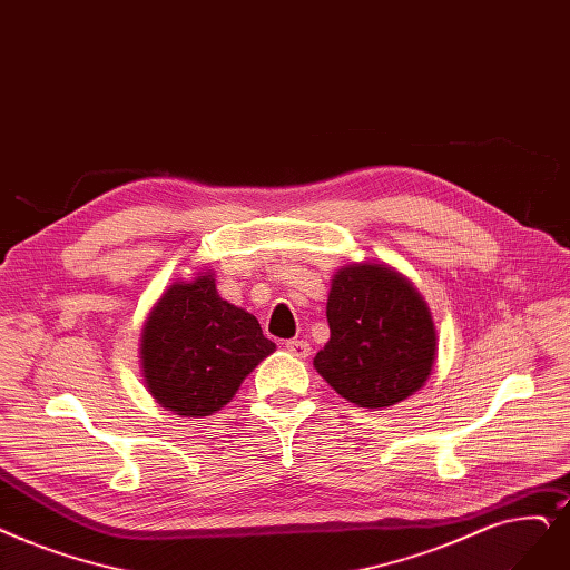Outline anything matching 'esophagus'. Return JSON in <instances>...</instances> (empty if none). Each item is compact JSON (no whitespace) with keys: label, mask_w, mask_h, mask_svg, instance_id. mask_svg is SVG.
Returning a JSON list of instances; mask_svg holds the SVG:
<instances>
[{"label":"esophagus","mask_w":570,"mask_h":570,"mask_svg":"<svg viewBox=\"0 0 570 570\" xmlns=\"http://www.w3.org/2000/svg\"><path fill=\"white\" fill-rule=\"evenodd\" d=\"M286 352L295 358H307L312 354V346L307 340H288L286 342Z\"/></svg>","instance_id":"obj_1"}]
</instances>
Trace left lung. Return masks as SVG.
<instances>
[{"label": "left lung", "instance_id": "obj_1", "mask_svg": "<svg viewBox=\"0 0 570 570\" xmlns=\"http://www.w3.org/2000/svg\"><path fill=\"white\" fill-rule=\"evenodd\" d=\"M331 340L314 356L316 373L342 399L389 410L426 384L438 331L424 295L380 261L342 265L326 303Z\"/></svg>", "mask_w": 570, "mask_h": 570}]
</instances>
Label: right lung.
Masks as SVG:
<instances>
[{"label": "right lung", "instance_id": "right-lung-1", "mask_svg": "<svg viewBox=\"0 0 570 570\" xmlns=\"http://www.w3.org/2000/svg\"><path fill=\"white\" fill-rule=\"evenodd\" d=\"M277 346L258 318L216 291L214 269L171 282L148 312L139 361L154 401L188 419L228 405L252 370Z\"/></svg>", "mask_w": 570, "mask_h": 570}]
</instances>
